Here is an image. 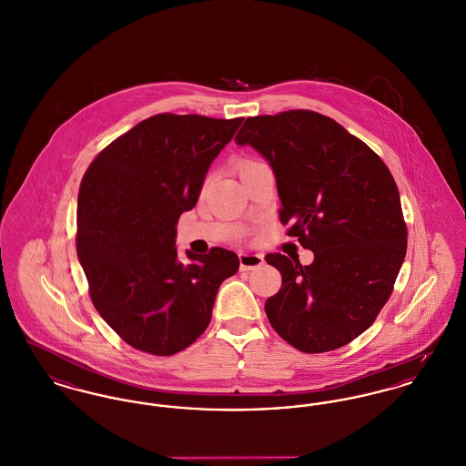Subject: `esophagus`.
<instances>
[{
    "mask_svg": "<svg viewBox=\"0 0 466 466\" xmlns=\"http://www.w3.org/2000/svg\"><path fill=\"white\" fill-rule=\"evenodd\" d=\"M239 264L243 271H251L260 266H264V255L255 253V251H241L239 253Z\"/></svg>",
    "mask_w": 466,
    "mask_h": 466,
    "instance_id": "34e87169",
    "label": "esophagus"
}]
</instances>
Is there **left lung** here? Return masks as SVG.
Wrapping results in <instances>:
<instances>
[{"label":"left lung","mask_w":466,"mask_h":466,"mask_svg":"<svg viewBox=\"0 0 466 466\" xmlns=\"http://www.w3.org/2000/svg\"><path fill=\"white\" fill-rule=\"evenodd\" d=\"M236 144L273 167L287 236L313 251L268 253L281 289L266 301L274 330L306 354L336 350L370 328L390 298L407 255L400 192L382 158L313 110L248 117Z\"/></svg>","instance_id":"8db88e82"}]
</instances>
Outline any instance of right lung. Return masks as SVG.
<instances>
[{"label": "right lung", "instance_id": "right-lung-1", "mask_svg": "<svg viewBox=\"0 0 466 466\" xmlns=\"http://www.w3.org/2000/svg\"><path fill=\"white\" fill-rule=\"evenodd\" d=\"M243 117L157 114L98 153L77 198V257L102 319L130 347L172 356L206 330L219 285L238 273L225 248L177 260L176 225Z\"/></svg>", "mask_w": 466, "mask_h": 466}]
</instances>
